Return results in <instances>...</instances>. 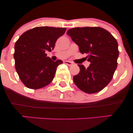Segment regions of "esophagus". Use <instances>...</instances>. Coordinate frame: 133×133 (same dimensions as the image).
I'll use <instances>...</instances> for the list:
<instances>
[{
	"label": "esophagus",
	"mask_w": 133,
	"mask_h": 133,
	"mask_svg": "<svg viewBox=\"0 0 133 133\" xmlns=\"http://www.w3.org/2000/svg\"><path fill=\"white\" fill-rule=\"evenodd\" d=\"M64 63L65 64L69 65V66H71V65H72L73 64L72 62H70V61H64Z\"/></svg>",
	"instance_id": "34e87169"
}]
</instances>
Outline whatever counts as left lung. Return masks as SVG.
<instances>
[{"label":"left lung","mask_w":133,"mask_h":133,"mask_svg":"<svg viewBox=\"0 0 133 133\" xmlns=\"http://www.w3.org/2000/svg\"><path fill=\"white\" fill-rule=\"evenodd\" d=\"M79 46V51L86 54L90 62L86 69L79 64L80 71L73 77L76 86L88 94L103 90L110 82L117 65L119 56L116 39L110 32L99 27H75L67 32Z\"/></svg>","instance_id":"left-lung-1"}]
</instances>
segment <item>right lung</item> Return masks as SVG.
<instances>
[{
	"label": "right lung",
	"instance_id": "add662e5",
	"mask_svg": "<svg viewBox=\"0 0 133 133\" xmlns=\"http://www.w3.org/2000/svg\"><path fill=\"white\" fill-rule=\"evenodd\" d=\"M65 30V27H35L22 34L16 41L14 54L15 68L27 88L41 89L53 80L57 66L62 61H52L46 52L54 49L56 41Z\"/></svg>",
	"mask_w": 133,
	"mask_h": 133
}]
</instances>
